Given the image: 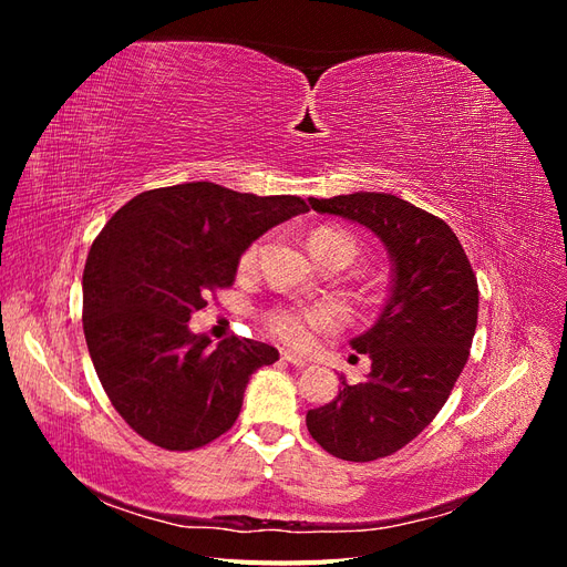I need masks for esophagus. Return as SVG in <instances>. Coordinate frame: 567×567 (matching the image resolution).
Segmentation results:
<instances>
[{
  "instance_id": "1",
  "label": "esophagus",
  "mask_w": 567,
  "mask_h": 567,
  "mask_svg": "<svg viewBox=\"0 0 567 567\" xmlns=\"http://www.w3.org/2000/svg\"><path fill=\"white\" fill-rule=\"evenodd\" d=\"M284 362H288L290 367H296V369H305L307 364H310V362H307V359L305 357H298V354H290V352H284Z\"/></svg>"
}]
</instances>
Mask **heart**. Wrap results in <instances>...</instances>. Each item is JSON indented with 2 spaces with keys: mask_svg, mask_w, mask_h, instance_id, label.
I'll return each mask as SVG.
<instances>
[{
  "mask_svg": "<svg viewBox=\"0 0 567 567\" xmlns=\"http://www.w3.org/2000/svg\"><path fill=\"white\" fill-rule=\"evenodd\" d=\"M312 244H346L354 250V241L350 236L333 231V229H321L312 236ZM257 252H260V244H252L244 257L241 265L250 267L257 260ZM340 323V312L336 305L319 302V305H290V307H277L267 315L269 331L277 336L281 342L290 348H307L312 346V340L321 331H331Z\"/></svg>",
  "mask_w": 567,
  "mask_h": 567,
  "instance_id": "b5f03b06",
  "label": "heart"
}]
</instances>
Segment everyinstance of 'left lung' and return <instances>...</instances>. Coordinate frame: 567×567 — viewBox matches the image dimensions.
I'll list each match as a JSON object with an SVG mask.
<instances>
[{
    "instance_id": "left-lung-1",
    "label": "left lung",
    "mask_w": 567,
    "mask_h": 567,
    "mask_svg": "<svg viewBox=\"0 0 567 567\" xmlns=\"http://www.w3.org/2000/svg\"><path fill=\"white\" fill-rule=\"evenodd\" d=\"M312 210L357 221L381 238L392 281L383 312L350 340L369 354L367 381L307 411V431L346 461L390 456L414 440L447 402L468 362L477 326V279L447 221L392 194L307 198Z\"/></svg>"
}]
</instances>
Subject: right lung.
Instances as JSON below:
<instances>
[{
  "instance_id": "right-lung-1",
  "label": "right lung",
  "mask_w": 567,
  "mask_h": 567,
  "mask_svg": "<svg viewBox=\"0 0 567 567\" xmlns=\"http://www.w3.org/2000/svg\"><path fill=\"white\" fill-rule=\"evenodd\" d=\"M307 213L298 196L238 194L213 182L153 188L101 229L82 274V326L96 375L132 431L188 452L227 433L250 375L279 350L188 331L215 288L271 227Z\"/></svg>"
}]
</instances>
